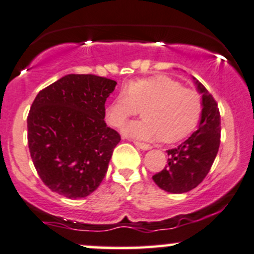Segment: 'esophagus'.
<instances>
[{"label":"esophagus","mask_w":254,"mask_h":254,"mask_svg":"<svg viewBox=\"0 0 254 254\" xmlns=\"http://www.w3.org/2000/svg\"><path fill=\"white\" fill-rule=\"evenodd\" d=\"M135 146H136L137 148H140V150L142 151H147V150H151V146L147 145V143H143V142H137L135 141Z\"/></svg>","instance_id":"34e87169"}]
</instances>
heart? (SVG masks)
<instances>
[{"mask_svg":"<svg viewBox=\"0 0 254 254\" xmlns=\"http://www.w3.org/2000/svg\"><path fill=\"white\" fill-rule=\"evenodd\" d=\"M141 108V120L124 127V134L135 139H162L176 142L190 134L201 117V98L195 91L183 88L165 75L135 79L119 92L107 107L106 119L120 127Z\"/></svg>","mask_w":254,"mask_h":254,"instance_id":"heart-1","label":"heart"}]
</instances>
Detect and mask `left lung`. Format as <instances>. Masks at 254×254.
Instances as JSON below:
<instances>
[{
    "label": "left lung",
    "mask_w": 254,
    "mask_h": 254,
    "mask_svg": "<svg viewBox=\"0 0 254 254\" xmlns=\"http://www.w3.org/2000/svg\"><path fill=\"white\" fill-rule=\"evenodd\" d=\"M196 91L201 94V117L198 130L186 141L167 151L168 166L152 176L153 182L163 190L182 194L203 182L217 155L221 122L217 103L207 89L193 77Z\"/></svg>",
    "instance_id": "obj_1"
}]
</instances>
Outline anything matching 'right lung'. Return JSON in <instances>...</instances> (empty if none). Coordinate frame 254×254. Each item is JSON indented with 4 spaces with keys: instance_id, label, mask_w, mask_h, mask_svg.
I'll use <instances>...</instances> for the list:
<instances>
[{
    "instance_id": "1",
    "label": "right lung",
    "mask_w": 254,
    "mask_h": 254,
    "mask_svg": "<svg viewBox=\"0 0 254 254\" xmlns=\"http://www.w3.org/2000/svg\"><path fill=\"white\" fill-rule=\"evenodd\" d=\"M115 86L109 78L70 73L35 97L27 119L28 145L35 170L51 191L81 199L102 183L120 141L103 120Z\"/></svg>"
}]
</instances>
